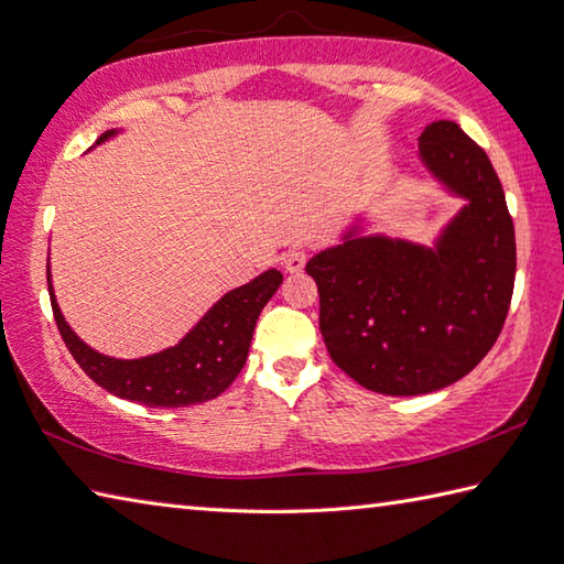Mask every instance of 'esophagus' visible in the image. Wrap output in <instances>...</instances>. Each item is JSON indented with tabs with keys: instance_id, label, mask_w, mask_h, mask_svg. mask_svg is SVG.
<instances>
[{
	"instance_id": "34e87169",
	"label": "esophagus",
	"mask_w": 564,
	"mask_h": 564,
	"mask_svg": "<svg viewBox=\"0 0 564 564\" xmlns=\"http://www.w3.org/2000/svg\"><path fill=\"white\" fill-rule=\"evenodd\" d=\"M305 261H307V254H305V251H301V249H293V251H289V254L283 257V269L289 271V273H297V271H303Z\"/></svg>"
}]
</instances>
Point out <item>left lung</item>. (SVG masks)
I'll return each mask as SVG.
<instances>
[{
  "label": "left lung",
  "mask_w": 564,
  "mask_h": 564,
  "mask_svg": "<svg viewBox=\"0 0 564 564\" xmlns=\"http://www.w3.org/2000/svg\"><path fill=\"white\" fill-rule=\"evenodd\" d=\"M419 158L467 198L434 249L349 232L305 267L332 361L358 386L404 398L446 388L482 361L517 275L513 220L487 152L458 123L436 121L419 135Z\"/></svg>",
  "instance_id": "8db88e82"
}]
</instances>
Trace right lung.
Here are the masks:
<instances>
[{"label":"right lung","mask_w":564,"mask_h":564,"mask_svg":"<svg viewBox=\"0 0 564 564\" xmlns=\"http://www.w3.org/2000/svg\"><path fill=\"white\" fill-rule=\"evenodd\" d=\"M113 133L116 130L104 133L97 145ZM281 283V271H263L254 281L225 293L176 346L145 358L123 361V358L94 351L69 329L57 307L51 271H47L55 325L84 373L116 398L160 406V410L208 402L232 386L247 361L259 313Z\"/></svg>","instance_id":"add662e5"}]
</instances>
